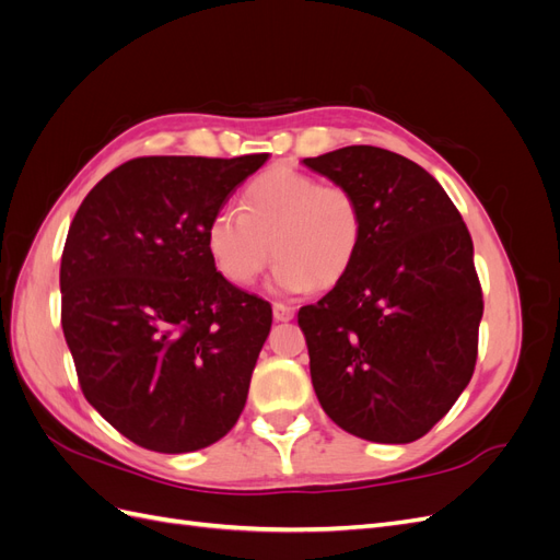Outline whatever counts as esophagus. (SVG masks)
<instances>
[{"label": "esophagus", "mask_w": 560, "mask_h": 560, "mask_svg": "<svg viewBox=\"0 0 560 560\" xmlns=\"http://www.w3.org/2000/svg\"><path fill=\"white\" fill-rule=\"evenodd\" d=\"M273 317L276 322H290L294 317V308L287 303H273Z\"/></svg>", "instance_id": "esophagus-1"}]
</instances>
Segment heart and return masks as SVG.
<instances>
[{
  "instance_id": "b5f03b06",
  "label": "heart",
  "mask_w": 560,
  "mask_h": 560,
  "mask_svg": "<svg viewBox=\"0 0 560 560\" xmlns=\"http://www.w3.org/2000/svg\"><path fill=\"white\" fill-rule=\"evenodd\" d=\"M362 235L360 200L348 186L276 165L245 186L241 208L210 217L206 245L219 273L233 284H252L273 254L280 290L306 292L348 273Z\"/></svg>"
}]
</instances>
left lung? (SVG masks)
I'll return each mask as SVG.
<instances>
[{"instance_id":"1","label":"left lung","mask_w":560,"mask_h":560,"mask_svg":"<svg viewBox=\"0 0 560 560\" xmlns=\"http://www.w3.org/2000/svg\"><path fill=\"white\" fill-rule=\"evenodd\" d=\"M358 196L364 235L348 273L299 311L325 413L376 444L428 434L467 387L483 296L469 231L428 171L354 144L303 159Z\"/></svg>"}]
</instances>
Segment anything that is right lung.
Listing matches in <instances>:
<instances>
[{
    "instance_id": "obj_1",
    "label": "right lung",
    "mask_w": 560,
    "mask_h": 560,
    "mask_svg": "<svg viewBox=\"0 0 560 560\" xmlns=\"http://www.w3.org/2000/svg\"><path fill=\"white\" fill-rule=\"evenodd\" d=\"M266 159H132L72 219L60 261L65 341L83 397L132 444L206 448L245 409L273 311L219 273L206 229Z\"/></svg>"
}]
</instances>
